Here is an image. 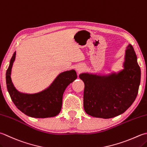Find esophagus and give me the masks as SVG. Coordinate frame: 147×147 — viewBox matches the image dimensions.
Instances as JSON below:
<instances>
[{"label": "esophagus", "instance_id": "obj_1", "mask_svg": "<svg viewBox=\"0 0 147 147\" xmlns=\"http://www.w3.org/2000/svg\"><path fill=\"white\" fill-rule=\"evenodd\" d=\"M83 65H81V64H78V65H77L76 66V71L77 72H78V73H80V72H81V71H82L83 70Z\"/></svg>", "mask_w": 147, "mask_h": 147}]
</instances>
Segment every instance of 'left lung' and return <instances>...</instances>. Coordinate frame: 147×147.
<instances>
[{"label":"left lung","mask_w":147,"mask_h":147,"mask_svg":"<svg viewBox=\"0 0 147 147\" xmlns=\"http://www.w3.org/2000/svg\"><path fill=\"white\" fill-rule=\"evenodd\" d=\"M123 69L107 74L81 73L84 82L83 107L89 115L111 119L122 114L136 98L141 69L133 46L126 47Z\"/></svg>","instance_id":"8db88e82"}]
</instances>
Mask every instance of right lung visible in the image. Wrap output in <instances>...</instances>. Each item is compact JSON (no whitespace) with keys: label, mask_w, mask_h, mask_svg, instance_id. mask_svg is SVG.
Returning a JSON list of instances; mask_svg holds the SVG:
<instances>
[{"label":"right lung","mask_w":147,"mask_h":147,"mask_svg":"<svg viewBox=\"0 0 147 147\" xmlns=\"http://www.w3.org/2000/svg\"><path fill=\"white\" fill-rule=\"evenodd\" d=\"M16 51L11 57L6 71V85L9 96L16 108L26 115L34 118L53 117L61 110L63 94L66 87L77 78L75 70L64 71L57 76L48 87L34 94L23 93L14 87L11 78Z\"/></svg>","instance_id":"obj_1"}]
</instances>
